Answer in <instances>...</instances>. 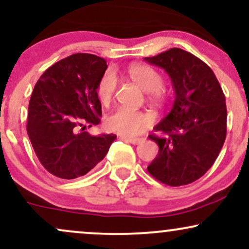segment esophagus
<instances>
[{
	"label": "esophagus",
	"instance_id": "obj_1",
	"mask_svg": "<svg viewBox=\"0 0 249 249\" xmlns=\"http://www.w3.org/2000/svg\"><path fill=\"white\" fill-rule=\"evenodd\" d=\"M121 138L124 139V141L128 142H131V144H133V145H138L142 142V138H130V137H123V136L121 137Z\"/></svg>",
	"mask_w": 249,
	"mask_h": 249
}]
</instances>
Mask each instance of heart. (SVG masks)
Instances as JSON below:
<instances>
[{
    "label": "heart",
    "instance_id": "b5f03b06",
    "mask_svg": "<svg viewBox=\"0 0 249 249\" xmlns=\"http://www.w3.org/2000/svg\"><path fill=\"white\" fill-rule=\"evenodd\" d=\"M127 75L142 90L146 91L148 99L154 104H162L166 101L167 92L161 87V75L152 67L137 63L127 68ZM116 89V73L112 70H107L97 85V95L99 101L103 104H107L115 95ZM151 123L152 118L148 113L127 107H118L105 119V125L108 130L126 137H132L139 133L150 126Z\"/></svg>",
    "mask_w": 249,
    "mask_h": 249
}]
</instances>
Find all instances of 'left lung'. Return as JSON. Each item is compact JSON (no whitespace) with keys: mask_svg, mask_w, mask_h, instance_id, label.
<instances>
[{"mask_svg":"<svg viewBox=\"0 0 249 249\" xmlns=\"http://www.w3.org/2000/svg\"><path fill=\"white\" fill-rule=\"evenodd\" d=\"M144 61L166 71L176 92L170 113L154 127L161 136H148L159 152L147 171L168 186L188 185L212 167L224 145L225 95L212 69L187 51L172 48Z\"/></svg>","mask_w":249,"mask_h":249,"instance_id":"1","label":"left lung"}]
</instances>
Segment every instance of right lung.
I'll list each match as a JSON object with an SVG mask.
<instances>
[{
  "mask_svg": "<svg viewBox=\"0 0 249 249\" xmlns=\"http://www.w3.org/2000/svg\"><path fill=\"white\" fill-rule=\"evenodd\" d=\"M107 68L102 57L73 53L48 68L34 88L27 132L39 162L57 178L87 174L104 159L117 138L112 133L91 136L83 130L101 123L97 85Z\"/></svg>",
  "mask_w": 249,
  "mask_h": 249,
  "instance_id": "obj_1",
  "label": "right lung"
}]
</instances>
